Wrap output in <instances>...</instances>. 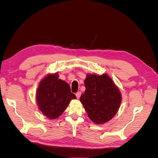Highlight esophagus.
<instances>
[{"label":"esophagus","mask_w":158,"mask_h":158,"mask_svg":"<svg viewBox=\"0 0 158 158\" xmlns=\"http://www.w3.org/2000/svg\"><path fill=\"white\" fill-rule=\"evenodd\" d=\"M81 94H82L81 92H78L77 93H76V98H77V99H79L80 98Z\"/></svg>","instance_id":"1"}]
</instances>
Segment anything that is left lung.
I'll return each mask as SVG.
<instances>
[{
	"label": "left lung",
	"instance_id": "1",
	"mask_svg": "<svg viewBox=\"0 0 158 158\" xmlns=\"http://www.w3.org/2000/svg\"><path fill=\"white\" fill-rule=\"evenodd\" d=\"M85 90L80 97L89 118L96 124L110 121L117 112L121 102L118 89L107 74H88Z\"/></svg>",
	"mask_w": 158,
	"mask_h": 158
}]
</instances>
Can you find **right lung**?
<instances>
[{"mask_svg":"<svg viewBox=\"0 0 158 158\" xmlns=\"http://www.w3.org/2000/svg\"><path fill=\"white\" fill-rule=\"evenodd\" d=\"M69 85L59 79L57 74H49L40 84L37 90V102L40 111L50 119L59 117L71 99H76Z\"/></svg>","mask_w":158,"mask_h":158,"instance_id":"right-lung-1","label":"right lung"}]
</instances>
